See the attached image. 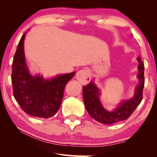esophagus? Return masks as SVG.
<instances>
[{"label":"esophagus","mask_w":157,"mask_h":157,"mask_svg":"<svg viewBox=\"0 0 157 157\" xmlns=\"http://www.w3.org/2000/svg\"><path fill=\"white\" fill-rule=\"evenodd\" d=\"M76 79L81 84L87 85L90 81V73L88 69H81L76 74Z\"/></svg>","instance_id":"obj_1"}]
</instances>
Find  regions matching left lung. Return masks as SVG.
Segmentation results:
<instances>
[{
	"label": "left lung",
	"instance_id": "1",
	"mask_svg": "<svg viewBox=\"0 0 157 157\" xmlns=\"http://www.w3.org/2000/svg\"><path fill=\"white\" fill-rule=\"evenodd\" d=\"M138 83L136 87L134 95L130 99L120 102L113 110L105 109L100 101L101 91L93 81L83 87V101L89 115L97 122L104 124H113L128 119L143 99V91L145 84L144 63L140 57L138 58Z\"/></svg>",
	"mask_w": 157,
	"mask_h": 157
}]
</instances>
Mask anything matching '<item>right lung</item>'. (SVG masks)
Instances as JSON below:
<instances>
[{"label": "right lung", "instance_id": "right-lung-1", "mask_svg": "<svg viewBox=\"0 0 157 157\" xmlns=\"http://www.w3.org/2000/svg\"><path fill=\"white\" fill-rule=\"evenodd\" d=\"M24 33L15 53L12 71L13 94L21 109L28 115L41 118H49L60 109L64 90L75 74H60L50 79L28 70L24 54Z\"/></svg>", "mask_w": 157, "mask_h": 157}]
</instances>
